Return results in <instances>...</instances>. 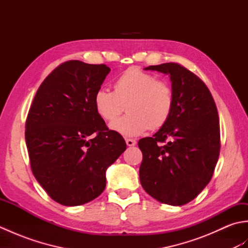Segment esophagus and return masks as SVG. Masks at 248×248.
Masks as SVG:
<instances>
[{"label":"esophagus","mask_w":248,"mask_h":248,"mask_svg":"<svg viewBox=\"0 0 248 248\" xmlns=\"http://www.w3.org/2000/svg\"><path fill=\"white\" fill-rule=\"evenodd\" d=\"M125 144H127V146L129 147H132L136 145V140L132 139H125Z\"/></svg>","instance_id":"obj_1"}]
</instances>
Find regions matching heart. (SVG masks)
<instances>
[{
    "mask_svg": "<svg viewBox=\"0 0 248 248\" xmlns=\"http://www.w3.org/2000/svg\"><path fill=\"white\" fill-rule=\"evenodd\" d=\"M93 102L100 117L108 123L127 108L129 114L114 122L112 129L124 136H136L166 124L172 114L175 96L167 82L131 67L116 78L114 92L98 89Z\"/></svg>",
    "mask_w": 248,
    "mask_h": 248,
    "instance_id": "1",
    "label": "heart"
}]
</instances>
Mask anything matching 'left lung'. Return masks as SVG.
<instances>
[{
	"mask_svg": "<svg viewBox=\"0 0 248 248\" xmlns=\"http://www.w3.org/2000/svg\"><path fill=\"white\" fill-rule=\"evenodd\" d=\"M170 75L175 96L172 114L152 138L139 140L143 154L141 186L157 202L186 204L211 180L219 155L217 105L200 78L177 62L149 66Z\"/></svg>",
	"mask_w": 248,
	"mask_h": 248,
	"instance_id": "8db88e82",
	"label": "left lung"
}]
</instances>
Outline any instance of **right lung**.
I'll list each match as a JSON object with an SVG mask.
<instances>
[{
	"label": "right lung",
	"instance_id": "1",
	"mask_svg": "<svg viewBox=\"0 0 248 248\" xmlns=\"http://www.w3.org/2000/svg\"><path fill=\"white\" fill-rule=\"evenodd\" d=\"M109 71L104 64L62 62L41 83L30 108L25 141L31 171L62 205L97 198L105 188L108 167L127 148L94 108V93Z\"/></svg>",
	"mask_w": 248,
	"mask_h": 248
}]
</instances>
